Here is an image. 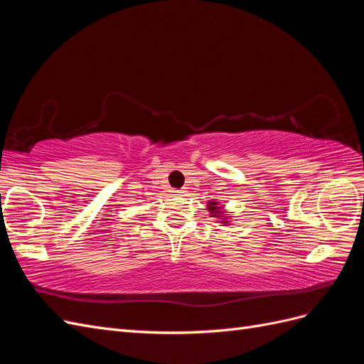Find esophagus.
I'll return each mask as SVG.
<instances>
[{"label":"esophagus","mask_w":364,"mask_h":364,"mask_svg":"<svg viewBox=\"0 0 364 364\" xmlns=\"http://www.w3.org/2000/svg\"><path fill=\"white\" fill-rule=\"evenodd\" d=\"M173 193H174V194H182V193H185V191H183V190H173Z\"/></svg>","instance_id":"obj_1"}]
</instances>
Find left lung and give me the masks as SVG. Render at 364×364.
<instances>
[{"instance_id":"8db88e82","label":"left lung","mask_w":364,"mask_h":364,"mask_svg":"<svg viewBox=\"0 0 364 364\" xmlns=\"http://www.w3.org/2000/svg\"><path fill=\"white\" fill-rule=\"evenodd\" d=\"M211 205H215V203H211ZM209 209H213L214 211V209H217V206H209ZM213 214H215V213H213ZM217 217H220V215H217Z\"/></svg>"}]
</instances>
